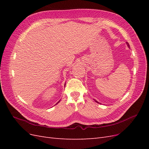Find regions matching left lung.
Masks as SVG:
<instances>
[{
	"label": "left lung",
	"instance_id": "left-lung-1",
	"mask_svg": "<svg viewBox=\"0 0 149 149\" xmlns=\"http://www.w3.org/2000/svg\"><path fill=\"white\" fill-rule=\"evenodd\" d=\"M126 43H127V46H128V47H129V43H128V42H126ZM94 101H96V102H97V103H99V102H97V101H96V100H94Z\"/></svg>",
	"mask_w": 149,
	"mask_h": 149
}]
</instances>
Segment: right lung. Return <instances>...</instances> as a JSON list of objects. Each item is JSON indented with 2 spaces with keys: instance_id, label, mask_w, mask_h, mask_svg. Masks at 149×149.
I'll return each mask as SVG.
<instances>
[{
  "instance_id": "right-lung-1",
  "label": "right lung",
  "mask_w": 149,
  "mask_h": 149,
  "mask_svg": "<svg viewBox=\"0 0 149 149\" xmlns=\"http://www.w3.org/2000/svg\"><path fill=\"white\" fill-rule=\"evenodd\" d=\"M60 101H58V102H57V103H58V102H60Z\"/></svg>"
}]
</instances>
